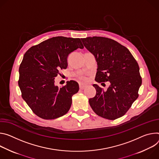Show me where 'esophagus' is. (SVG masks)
<instances>
[{
	"mask_svg": "<svg viewBox=\"0 0 159 159\" xmlns=\"http://www.w3.org/2000/svg\"><path fill=\"white\" fill-rule=\"evenodd\" d=\"M79 86H80V89H81V90H83L84 88L86 86V84H84V83H79Z\"/></svg>",
	"mask_w": 159,
	"mask_h": 159,
	"instance_id": "34e87169",
	"label": "esophagus"
}]
</instances>
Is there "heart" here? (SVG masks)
Wrapping results in <instances>:
<instances>
[{"label":"heart","instance_id":"1","mask_svg":"<svg viewBox=\"0 0 159 159\" xmlns=\"http://www.w3.org/2000/svg\"><path fill=\"white\" fill-rule=\"evenodd\" d=\"M81 79H83V80H85V79H84V78H81Z\"/></svg>","mask_w":159,"mask_h":159}]
</instances>
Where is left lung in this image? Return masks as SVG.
<instances>
[{"label": "left lung", "instance_id": "1", "mask_svg": "<svg viewBox=\"0 0 159 159\" xmlns=\"http://www.w3.org/2000/svg\"><path fill=\"white\" fill-rule=\"evenodd\" d=\"M81 40L95 57V81L111 83L107 90L97 84H93L97 92L93 98L89 99L92 109L98 116L107 119L122 117L138 97L142 85L136 61L126 47L114 40L101 37Z\"/></svg>", "mask_w": 159, "mask_h": 159}]
</instances>
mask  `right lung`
Returning <instances> with one entry per match:
<instances>
[{
	"label": "right lung",
	"mask_w": 159,
	"mask_h": 159,
	"mask_svg": "<svg viewBox=\"0 0 159 159\" xmlns=\"http://www.w3.org/2000/svg\"><path fill=\"white\" fill-rule=\"evenodd\" d=\"M78 48H84L80 39L56 37L31 47L25 54L18 84L23 100L39 117L54 119L69 111L79 84L70 80L59 88L55 78L60 69L67 68L69 54Z\"/></svg>",
	"instance_id": "obj_1"
}]
</instances>
